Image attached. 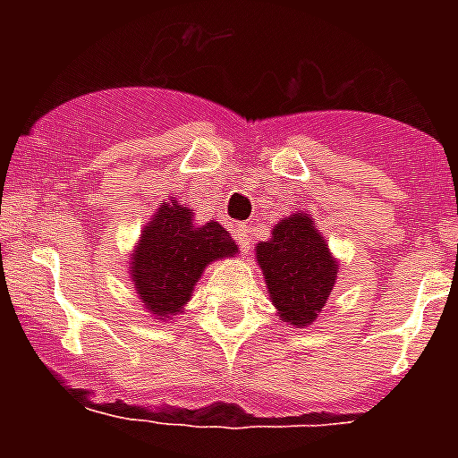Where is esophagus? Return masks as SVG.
<instances>
[{
    "label": "esophagus",
    "mask_w": 458,
    "mask_h": 458,
    "mask_svg": "<svg viewBox=\"0 0 458 458\" xmlns=\"http://www.w3.org/2000/svg\"><path fill=\"white\" fill-rule=\"evenodd\" d=\"M233 236H236V242L241 245L242 252H250V248L254 245L252 226L245 225V222H238V225H233Z\"/></svg>",
    "instance_id": "esophagus-1"
}]
</instances>
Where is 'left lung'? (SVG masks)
I'll return each instance as SVG.
<instances>
[{
  "label": "left lung",
  "mask_w": 458,
  "mask_h": 458,
  "mask_svg": "<svg viewBox=\"0 0 458 458\" xmlns=\"http://www.w3.org/2000/svg\"><path fill=\"white\" fill-rule=\"evenodd\" d=\"M270 301L289 326H310L333 293L337 261L307 213L279 222L273 238L257 245Z\"/></svg>",
  "instance_id": "1"
}]
</instances>
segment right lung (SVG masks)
<instances>
[{"mask_svg":"<svg viewBox=\"0 0 458 458\" xmlns=\"http://www.w3.org/2000/svg\"><path fill=\"white\" fill-rule=\"evenodd\" d=\"M236 252L225 226L217 222L192 226V213L172 201L148 222L132 254L135 289L148 311L169 318L190 301L206 264Z\"/></svg>","mask_w":458,"mask_h":458,"instance_id":"1","label":"right lung"}]
</instances>
